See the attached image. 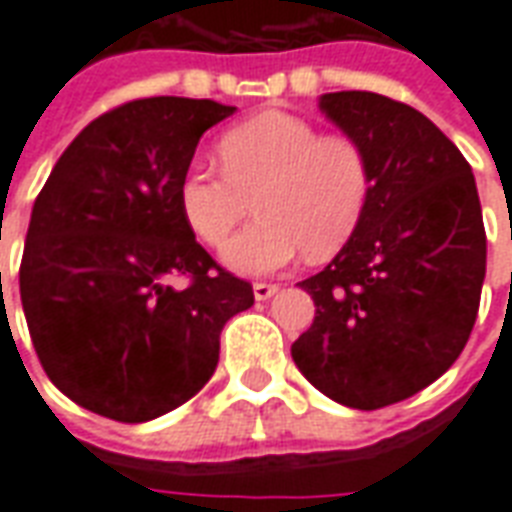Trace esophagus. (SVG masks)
<instances>
[{"label": "esophagus", "instance_id": "esophagus-1", "mask_svg": "<svg viewBox=\"0 0 512 512\" xmlns=\"http://www.w3.org/2000/svg\"><path fill=\"white\" fill-rule=\"evenodd\" d=\"M279 290V285H268V282H255V288H252V293H255L257 301H268L274 293Z\"/></svg>", "mask_w": 512, "mask_h": 512}]
</instances>
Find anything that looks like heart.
I'll return each instance as SVG.
<instances>
[{
    "instance_id": "heart-1",
    "label": "heart",
    "mask_w": 512,
    "mask_h": 512,
    "mask_svg": "<svg viewBox=\"0 0 512 512\" xmlns=\"http://www.w3.org/2000/svg\"><path fill=\"white\" fill-rule=\"evenodd\" d=\"M222 172L191 167L178 205L202 244L219 246L255 200L257 222L222 249L224 266L244 277L277 274L301 255L340 252L370 202L365 147L343 134H321L290 112H263L216 142Z\"/></svg>"
}]
</instances>
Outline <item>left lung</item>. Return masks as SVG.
<instances>
[{"instance_id": "left-lung-1", "label": "left lung", "mask_w": 512, "mask_h": 512, "mask_svg": "<svg viewBox=\"0 0 512 512\" xmlns=\"http://www.w3.org/2000/svg\"><path fill=\"white\" fill-rule=\"evenodd\" d=\"M318 109L365 147L373 186L351 241L299 282L318 310L290 356L334 403L373 411L461 356L485 279L483 211L469 161L414 106L343 90Z\"/></svg>"}]
</instances>
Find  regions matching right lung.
I'll use <instances>...</instances> for the list:
<instances>
[{
	"instance_id": "obj_1",
	"label": "right lung",
	"mask_w": 512,
	"mask_h": 512,
	"mask_svg": "<svg viewBox=\"0 0 512 512\" xmlns=\"http://www.w3.org/2000/svg\"><path fill=\"white\" fill-rule=\"evenodd\" d=\"M235 106L158 95L106 112L40 189L21 304L51 384L93 414L147 422L208 384L224 323L255 304L178 205L200 136ZM189 276L172 289L168 279Z\"/></svg>"
}]
</instances>
